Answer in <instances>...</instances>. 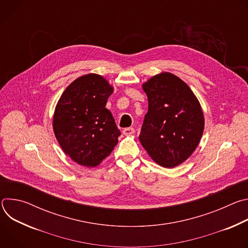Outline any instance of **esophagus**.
Segmentation results:
<instances>
[{
  "label": "esophagus",
  "instance_id": "1",
  "mask_svg": "<svg viewBox=\"0 0 248 248\" xmlns=\"http://www.w3.org/2000/svg\"><path fill=\"white\" fill-rule=\"evenodd\" d=\"M134 128L133 127H127V128H124L123 130V133L125 135V136H129V135H132L134 133Z\"/></svg>",
  "mask_w": 248,
  "mask_h": 248
}]
</instances>
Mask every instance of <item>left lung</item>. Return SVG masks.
<instances>
[{
	"instance_id": "1",
	"label": "left lung",
	"mask_w": 248,
	"mask_h": 248,
	"mask_svg": "<svg viewBox=\"0 0 248 248\" xmlns=\"http://www.w3.org/2000/svg\"><path fill=\"white\" fill-rule=\"evenodd\" d=\"M148 112L139 140L151 159L164 168L187 160L204 130L201 105L189 86L170 73H161L142 84Z\"/></svg>"
}]
</instances>
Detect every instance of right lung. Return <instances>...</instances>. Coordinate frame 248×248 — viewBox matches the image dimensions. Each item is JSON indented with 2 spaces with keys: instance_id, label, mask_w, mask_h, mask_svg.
I'll return each mask as SVG.
<instances>
[{
  "instance_id": "right-lung-1",
  "label": "right lung",
  "mask_w": 248,
  "mask_h": 248,
  "mask_svg": "<svg viewBox=\"0 0 248 248\" xmlns=\"http://www.w3.org/2000/svg\"><path fill=\"white\" fill-rule=\"evenodd\" d=\"M113 92L114 87L105 78L88 74L70 83L56 105L55 136L64 154L78 165H100L119 142L121 132L106 108Z\"/></svg>"
}]
</instances>
